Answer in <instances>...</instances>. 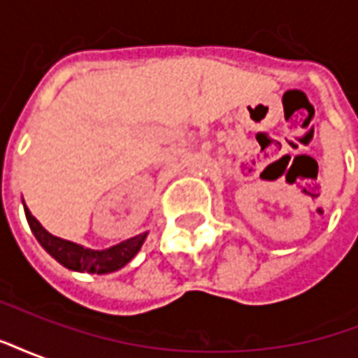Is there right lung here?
Masks as SVG:
<instances>
[{
  "mask_svg": "<svg viewBox=\"0 0 358 358\" xmlns=\"http://www.w3.org/2000/svg\"><path fill=\"white\" fill-rule=\"evenodd\" d=\"M24 215H27L28 224H30V230L36 236V240L40 241V245L57 263H61L69 270H76V272L109 274V272L120 270L138 255V251H140L143 241L148 238V232H143L140 236H136V238H130V240L118 243V245L99 251V249L84 248V245H78L74 241L63 240V238H57V236L50 234L32 217V213L28 210L27 205H24Z\"/></svg>",
  "mask_w": 358,
  "mask_h": 358,
  "instance_id": "right-lung-1",
  "label": "right lung"
}]
</instances>
